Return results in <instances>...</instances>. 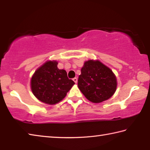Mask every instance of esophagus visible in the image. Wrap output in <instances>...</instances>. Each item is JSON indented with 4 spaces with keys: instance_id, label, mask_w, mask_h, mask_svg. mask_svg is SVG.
<instances>
[{
    "instance_id": "esophagus-1",
    "label": "esophagus",
    "mask_w": 150,
    "mask_h": 150,
    "mask_svg": "<svg viewBox=\"0 0 150 150\" xmlns=\"http://www.w3.org/2000/svg\"><path fill=\"white\" fill-rule=\"evenodd\" d=\"M73 81H74V82H75V83H77V77L73 78Z\"/></svg>"
}]
</instances>
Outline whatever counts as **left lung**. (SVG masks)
Wrapping results in <instances>:
<instances>
[{
    "label": "left lung",
    "instance_id": "obj_1",
    "mask_svg": "<svg viewBox=\"0 0 150 150\" xmlns=\"http://www.w3.org/2000/svg\"><path fill=\"white\" fill-rule=\"evenodd\" d=\"M81 72L78 78V88L91 102L102 103L109 99L116 92V75L100 61H87Z\"/></svg>",
    "mask_w": 150,
    "mask_h": 150
}]
</instances>
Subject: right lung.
Returning <instances> with one entry per match:
<instances>
[{
  "label": "right lung",
  "instance_id": "add662e5",
  "mask_svg": "<svg viewBox=\"0 0 150 150\" xmlns=\"http://www.w3.org/2000/svg\"><path fill=\"white\" fill-rule=\"evenodd\" d=\"M57 64L55 60L47 61L35 70L30 81L34 95L47 105L62 101L75 85L74 81L67 77L65 70L58 69Z\"/></svg>",
  "mask_w": 150,
  "mask_h": 150
}]
</instances>
